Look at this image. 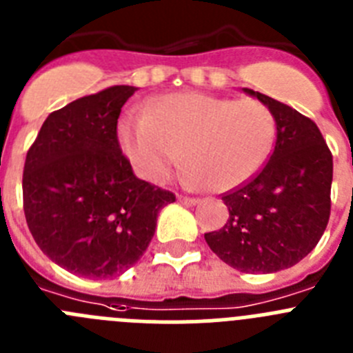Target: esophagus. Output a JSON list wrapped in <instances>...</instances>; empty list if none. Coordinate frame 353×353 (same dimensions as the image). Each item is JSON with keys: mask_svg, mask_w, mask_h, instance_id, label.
Masks as SVG:
<instances>
[{"mask_svg": "<svg viewBox=\"0 0 353 353\" xmlns=\"http://www.w3.org/2000/svg\"><path fill=\"white\" fill-rule=\"evenodd\" d=\"M179 201L182 203V205H187V206H194L199 203L196 198H187V196H179Z\"/></svg>", "mask_w": 353, "mask_h": 353, "instance_id": "obj_1", "label": "esophagus"}]
</instances>
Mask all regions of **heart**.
<instances>
[{
    "label": "heart",
    "mask_w": 353,
    "mask_h": 353,
    "mask_svg": "<svg viewBox=\"0 0 353 353\" xmlns=\"http://www.w3.org/2000/svg\"><path fill=\"white\" fill-rule=\"evenodd\" d=\"M274 131L273 113L257 99L176 92L152 103L145 117H125L119 140L131 166L147 182H164L183 152L187 185L229 192L264 166Z\"/></svg>",
    "instance_id": "heart-1"
}]
</instances>
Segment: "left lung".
Returning <instances> with one entry per match:
<instances>
[{
	"mask_svg": "<svg viewBox=\"0 0 353 353\" xmlns=\"http://www.w3.org/2000/svg\"><path fill=\"white\" fill-rule=\"evenodd\" d=\"M271 110L276 140L266 166L224 194L229 219L206 232L213 254L241 273H276L315 248L331 213L332 155L316 124L266 94L243 89Z\"/></svg>",
	"mask_w": 353,
	"mask_h": 353,
	"instance_id": "obj_1",
	"label": "left lung"
}]
</instances>
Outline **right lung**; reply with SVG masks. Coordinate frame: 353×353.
Returning <instances> with one entry per match:
<instances>
[{"mask_svg":"<svg viewBox=\"0 0 353 353\" xmlns=\"http://www.w3.org/2000/svg\"><path fill=\"white\" fill-rule=\"evenodd\" d=\"M137 87L115 85L52 112L26 155L28 228L52 263L85 278L119 276L140 261L174 194L132 173L117 121Z\"/></svg>","mask_w":353,"mask_h":353,"instance_id":"add662e5","label":"right lung"}]
</instances>
